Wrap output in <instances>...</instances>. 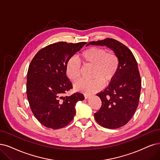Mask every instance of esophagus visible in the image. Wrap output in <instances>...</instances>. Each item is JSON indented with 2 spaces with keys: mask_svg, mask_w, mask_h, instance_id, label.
Instances as JSON below:
<instances>
[{
  "mask_svg": "<svg viewBox=\"0 0 160 160\" xmlns=\"http://www.w3.org/2000/svg\"><path fill=\"white\" fill-rule=\"evenodd\" d=\"M90 97V95H89V94H84V98L85 99H88Z\"/></svg>",
  "mask_w": 160,
  "mask_h": 160,
  "instance_id": "1",
  "label": "esophagus"
}]
</instances>
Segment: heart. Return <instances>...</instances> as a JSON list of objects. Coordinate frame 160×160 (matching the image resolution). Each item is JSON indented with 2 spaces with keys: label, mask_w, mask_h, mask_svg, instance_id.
<instances>
[{
  "label": "heart",
  "mask_w": 160,
  "mask_h": 160,
  "mask_svg": "<svg viewBox=\"0 0 160 160\" xmlns=\"http://www.w3.org/2000/svg\"><path fill=\"white\" fill-rule=\"evenodd\" d=\"M80 59L85 65H91L93 68L91 80H80L74 84L76 91L90 94L99 90L102 84L107 85L113 80L119 68V58L113 52L93 47L85 50L80 55ZM68 78L76 81L80 75V64L75 58H70L66 65Z\"/></svg>",
  "instance_id": "heart-1"
}]
</instances>
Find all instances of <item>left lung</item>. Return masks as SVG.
<instances>
[{
	"instance_id": "left-lung-1",
	"label": "left lung",
	"mask_w": 160,
	"mask_h": 160,
	"mask_svg": "<svg viewBox=\"0 0 160 160\" xmlns=\"http://www.w3.org/2000/svg\"><path fill=\"white\" fill-rule=\"evenodd\" d=\"M106 46L119 58L117 72L108 88L97 94L102 105L94 114L100 125L110 129L122 127L137 109L141 90V78L137 61L127 47L113 39L92 41L86 46Z\"/></svg>"
}]
</instances>
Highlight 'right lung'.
Wrapping results in <instances>:
<instances>
[{"label":"right lung","mask_w":160,"mask_h":160,"mask_svg":"<svg viewBox=\"0 0 160 160\" xmlns=\"http://www.w3.org/2000/svg\"><path fill=\"white\" fill-rule=\"evenodd\" d=\"M86 42H58L38 51L29 64L26 93L35 117L46 127L58 129L68 125L76 113L75 106L84 99L81 93L63 95L72 88L66 65Z\"/></svg>","instance_id":"obj_1"}]
</instances>
